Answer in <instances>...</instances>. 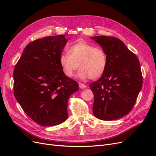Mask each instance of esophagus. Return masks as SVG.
Returning <instances> with one entry per match:
<instances>
[{"label": "esophagus", "mask_w": 156, "mask_h": 156, "mask_svg": "<svg viewBox=\"0 0 156 156\" xmlns=\"http://www.w3.org/2000/svg\"><path fill=\"white\" fill-rule=\"evenodd\" d=\"M79 88L81 89H84V88H87V86L85 85V84L81 83H79Z\"/></svg>", "instance_id": "esophagus-1"}]
</instances>
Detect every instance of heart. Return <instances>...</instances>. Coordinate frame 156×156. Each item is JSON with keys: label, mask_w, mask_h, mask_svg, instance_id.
I'll return each instance as SVG.
<instances>
[{"label": "heart", "mask_w": 156, "mask_h": 156, "mask_svg": "<svg viewBox=\"0 0 156 156\" xmlns=\"http://www.w3.org/2000/svg\"><path fill=\"white\" fill-rule=\"evenodd\" d=\"M59 64L64 73L72 77L78 67L77 76L83 80L95 79L105 72L107 65V54L101 48L94 47L87 42L79 41L70 46L67 53L59 56Z\"/></svg>", "instance_id": "heart-1"}]
</instances>
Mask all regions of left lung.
<instances>
[{
	"instance_id": "obj_1",
	"label": "left lung",
	"mask_w": 156,
	"mask_h": 156,
	"mask_svg": "<svg viewBox=\"0 0 156 156\" xmlns=\"http://www.w3.org/2000/svg\"><path fill=\"white\" fill-rule=\"evenodd\" d=\"M105 51V72L89 87L94 95L93 113L98 119L114 120L128 114L143 86L138 58L120 40L111 36L91 37Z\"/></svg>"
}]
</instances>
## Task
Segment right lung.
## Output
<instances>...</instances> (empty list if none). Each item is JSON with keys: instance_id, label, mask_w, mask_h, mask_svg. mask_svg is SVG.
I'll list each match as a JSON object with an SVG mask.
<instances>
[{"instance_id": "add662e5", "label": "right lung", "mask_w": 156, "mask_h": 156, "mask_svg": "<svg viewBox=\"0 0 156 156\" xmlns=\"http://www.w3.org/2000/svg\"><path fill=\"white\" fill-rule=\"evenodd\" d=\"M67 41L64 35H58L30 42L13 71L16 99L26 114L42 126L66 120L68 99L79 90L77 83L64 73L59 64Z\"/></svg>"}]
</instances>
